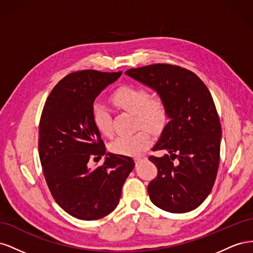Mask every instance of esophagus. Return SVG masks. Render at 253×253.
Here are the masks:
<instances>
[{"instance_id": "esophagus-1", "label": "esophagus", "mask_w": 253, "mask_h": 253, "mask_svg": "<svg viewBox=\"0 0 253 253\" xmlns=\"http://www.w3.org/2000/svg\"><path fill=\"white\" fill-rule=\"evenodd\" d=\"M141 160H142V158L141 157H135L134 158V162H135V164L137 165V164H139L140 162H141Z\"/></svg>"}]
</instances>
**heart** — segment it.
Wrapping results in <instances>:
<instances>
[{
	"label": "heart",
	"instance_id": "heart-1",
	"mask_svg": "<svg viewBox=\"0 0 253 253\" xmlns=\"http://www.w3.org/2000/svg\"><path fill=\"white\" fill-rule=\"evenodd\" d=\"M114 103L118 108L135 114L137 126H144L132 135L119 136L111 143L112 152L126 156L139 155L152 143L151 131L158 132L169 120L165 99L159 95H149L148 90L137 85H124L114 91ZM91 120L96 128L104 136L112 134V116L110 110L100 101L91 104Z\"/></svg>",
	"mask_w": 253,
	"mask_h": 253
}]
</instances>
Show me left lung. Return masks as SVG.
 I'll return each mask as SVG.
<instances>
[{"mask_svg":"<svg viewBox=\"0 0 253 253\" xmlns=\"http://www.w3.org/2000/svg\"><path fill=\"white\" fill-rule=\"evenodd\" d=\"M126 75L157 91L167 103L170 121L150 156L157 176L148 186L151 202L171 213L196 209L210 194L219 165L221 126L205 83L191 71L171 64L131 68Z\"/></svg>","mask_w":253,"mask_h":253,"instance_id":"obj_1","label":"left lung"}]
</instances>
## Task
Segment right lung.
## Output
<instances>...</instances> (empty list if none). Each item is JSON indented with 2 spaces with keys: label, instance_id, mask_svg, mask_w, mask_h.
<instances>
[{
  "label": "right lung",
  "instance_id": "1",
  "mask_svg": "<svg viewBox=\"0 0 253 253\" xmlns=\"http://www.w3.org/2000/svg\"><path fill=\"white\" fill-rule=\"evenodd\" d=\"M121 72L94 70L67 75L52 88L39 126V156L53 200L72 216L99 219L116 208L134 160L108 153L102 166L90 170L89 158H101L105 145L91 120L96 97Z\"/></svg>",
  "mask_w": 253,
  "mask_h": 253
}]
</instances>
